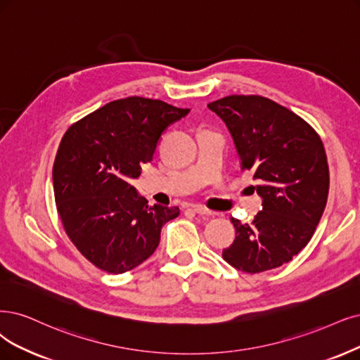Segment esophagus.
<instances>
[{"instance_id": "esophagus-1", "label": "esophagus", "mask_w": 360, "mask_h": 360, "mask_svg": "<svg viewBox=\"0 0 360 360\" xmlns=\"http://www.w3.org/2000/svg\"><path fill=\"white\" fill-rule=\"evenodd\" d=\"M193 210L195 212L197 215H202V217H210V215H212L210 210H207V209H205V207H202V206H194Z\"/></svg>"}]
</instances>
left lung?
<instances>
[{
    "instance_id": "1",
    "label": "left lung",
    "mask_w": 360,
    "mask_h": 360,
    "mask_svg": "<svg viewBox=\"0 0 360 360\" xmlns=\"http://www.w3.org/2000/svg\"><path fill=\"white\" fill-rule=\"evenodd\" d=\"M207 106L227 124L240 167L254 173L262 197L250 224L231 218L236 238L222 258L250 274L281 267L307 246L325 210L323 142L305 120L269 98L230 95Z\"/></svg>"
}]
</instances>
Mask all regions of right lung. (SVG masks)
I'll return each mask as SVG.
<instances>
[{
	"instance_id": "right-lung-1",
	"label": "right lung",
	"mask_w": 360,
	"mask_h": 360,
	"mask_svg": "<svg viewBox=\"0 0 360 360\" xmlns=\"http://www.w3.org/2000/svg\"><path fill=\"white\" fill-rule=\"evenodd\" d=\"M190 112L158 99L112 101L75 122L60 141L53 188L65 233L89 262L122 274L148 259L179 207L148 206L131 179L153 160L163 130Z\"/></svg>"
}]
</instances>
